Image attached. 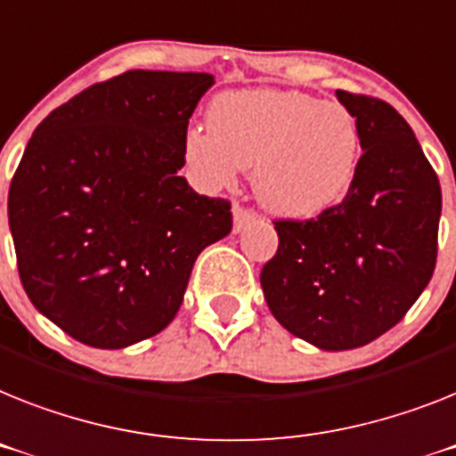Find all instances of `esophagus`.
Wrapping results in <instances>:
<instances>
[{
	"instance_id": "obj_1",
	"label": "esophagus",
	"mask_w": 456,
	"mask_h": 456,
	"mask_svg": "<svg viewBox=\"0 0 456 456\" xmlns=\"http://www.w3.org/2000/svg\"><path fill=\"white\" fill-rule=\"evenodd\" d=\"M232 213H234V232L239 234L240 229H246L250 222H255V210L250 208H243L240 204H234V208H232Z\"/></svg>"
}]
</instances>
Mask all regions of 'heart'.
<instances>
[{"label": "heart", "mask_w": 456, "mask_h": 456, "mask_svg": "<svg viewBox=\"0 0 456 456\" xmlns=\"http://www.w3.org/2000/svg\"><path fill=\"white\" fill-rule=\"evenodd\" d=\"M183 155L206 190H227L239 169H252L264 208L308 220L350 192L362 132L343 102L273 87L224 92L210 102L208 129L185 132Z\"/></svg>", "instance_id": "obj_1"}]
</instances>
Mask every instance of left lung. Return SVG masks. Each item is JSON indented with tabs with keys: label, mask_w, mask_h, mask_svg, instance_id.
I'll use <instances>...</instances> for the list:
<instances>
[{
	"label": "left lung",
	"mask_w": 456,
	"mask_h": 456,
	"mask_svg": "<svg viewBox=\"0 0 456 456\" xmlns=\"http://www.w3.org/2000/svg\"><path fill=\"white\" fill-rule=\"evenodd\" d=\"M357 116V178L315 220H278L262 289L289 334L352 350L403 320L429 285L438 252L441 183L411 125L382 99L336 90Z\"/></svg>",
	"instance_id": "obj_1"
}]
</instances>
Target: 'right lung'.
<instances>
[{
	"label": "right lung",
	"mask_w": 456,
	"mask_h": 456,
	"mask_svg": "<svg viewBox=\"0 0 456 456\" xmlns=\"http://www.w3.org/2000/svg\"><path fill=\"white\" fill-rule=\"evenodd\" d=\"M210 74L134 69L87 87L34 129L9 190L18 273L71 338L120 350L169 327L199 252L232 206L178 171Z\"/></svg>",
	"instance_id": "right-lung-1"
}]
</instances>
